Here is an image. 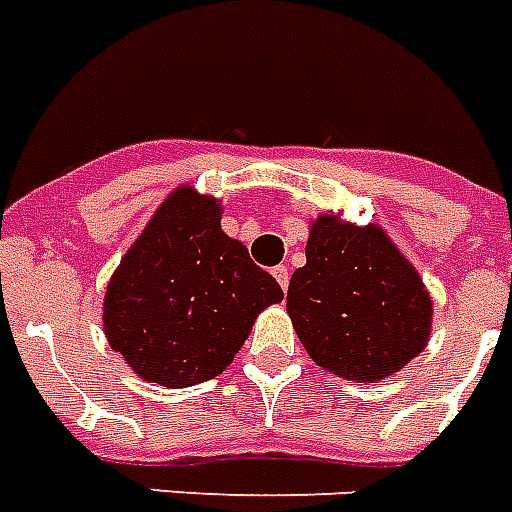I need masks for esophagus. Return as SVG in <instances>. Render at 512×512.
Returning a JSON list of instances; mask_svg holds the SVG:
<instances>
[{"label":"esophagus","instance_id":"1","mask_svg":"<svg viewBox=\"0 0 512 512\" xmlns=\"http://www.w3.org/2000/svg\"><path fill=\"white\" fill-rule=\"evenodd\" d=\"M273 276H276L278 286H281L283 291L289 289V268H286V265H278V268H273Z\"/></svg>","mask_w":512,"mask_h":512}]
</instances>
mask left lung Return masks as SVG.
<instances>
[{"label":"left lung","mask_w":512,"mask_h":512,"mask_svg":"<svg viewBox=\"0 0 512 512\" xmlns=\"http://www.w3.org/2000/svg\"><path fill=\"white\" fill-rule=\"evenodd\" d=\"M304 252L286 312L317 367L351 382H380L422 354L432 296L382 226L320 213Z\"/></svg>","instance_id":"1"}]
</instances>
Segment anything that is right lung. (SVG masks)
I'll return each mask as SVG.
<instances>
[{
    "label": "right lung",
    "mask_w": 512,
    "mask_h": 512,
    "mask_svg": "<svg viewBox=\"0 0 512 512\" xmlns=\"http://www.w3.org/2000/svg\"><path fill=\"white\" fill-rule=\"evenodd\" d=\"M221 200L176 187L124 252L106 296V341L145 382L190 388L234 362L257 315L283 299L239 239Z\"/></svg>",
    "instance_id": "add662e5"
}]
</instances>
